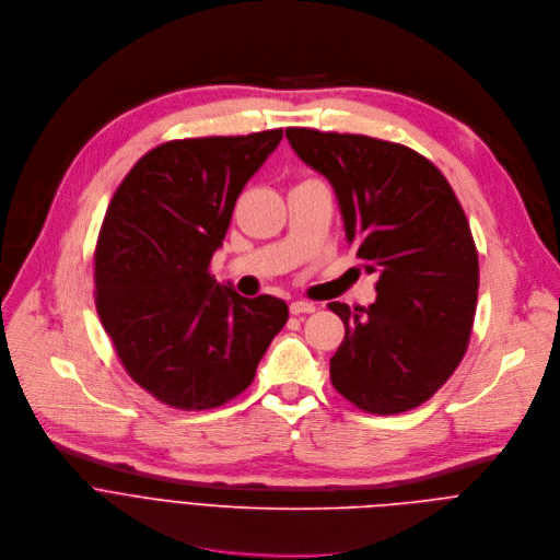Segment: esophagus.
Wrapping results in <instances>:
<instances>
[{
  "instance_id": "esophagus-1",
  "label": "esophagus",
  "mask_w": 560,
  "mask_h": 560,
  "mask_svg": "<svg viewBox=\"0 0 560 560\" xmlns=\"http://www.w3.org/2000/svg\"><path fill=\"white\" fill-rule=\"evenodd\" d=\"M315 304L313 302H304V300H295V302H291L289 304V311L293 313V315H302V313H315Z\"/></svg>"
}]
</instances>
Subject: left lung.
<instances>
[{
	"instance_id": "obj_1",
	"label": "left lung",
	"mask_w": 560,
	"mask_h": 560,
	"mask_svg": "<svg viewBox=\"0 0 560 560\" xmlns=\"http://www.w3.org/2000/svg\"><path fill=\"white\" fill-rule=\"evenodd\" d=\"M295 154L338 194L349 245L380 273L371 306L328 302L345 322L330 384L364 412L428 401L470 342L479 254L451 183L419 152L364 137L289 128Z\"/></svg>"
}]
</instances>
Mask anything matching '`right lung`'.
I'll return each mask as SVG.
<instances>
[{
  "label": "right lung",
  "mask_w": 560,
  "mask_h": 560,
  "mask_svg": "<svg viewBox=\"0 0 560 560\" xmlns=\"http://www.w3.org/2000/svg\"><path fill=\"white\" fill-rule=\"evenodd\" d=\"M282 128L178 139L143 154L112 196L94 247V302L128 375L178 410L232 401L289 319L209 273L247 180Z\"/></svg>",
  "instance_id": "1"
}]
</instances>
